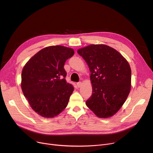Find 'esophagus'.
<instances>
[{"mask_svg": "<svg viewBox=\"0 0 153 153\" xmlns=\"http://www.w3.org/2000/svg\"><path fill=\"white\" fill-rule=\"evenodd\" d=\"M82 83L81 82H79L77 83V85L78 87H81L82 86Z\"/></svg>", "mask_w": 153, "mask_h": 153, "instance_id": "34e87169", "label": "esophagus"}]
</instances>
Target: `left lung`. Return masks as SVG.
I'll return each instance as SVG.
<instances>
[{"label":"left lung","instance_id":"obj_1","mask_svg":"<svg viewBox=\"0 0 153 153\" xmlns=\"http://www.w3.org/2000/svg\"><path fill=\"white\" fill-rule=\"evenodd\" d=\"M89 66L92 94L86 105L99 118L115 115L125 102L131 89L130 64L114 48L91 45L77 50Z\"/></svg>","mask_w":153,"mask_h":153}]
</instances>
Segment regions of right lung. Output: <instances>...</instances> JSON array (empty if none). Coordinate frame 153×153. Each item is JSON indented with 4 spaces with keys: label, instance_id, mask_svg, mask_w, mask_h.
<instances>
[{
    "label": "right lung",
    "instance_id": "obj_1",
    "mask_svg": "<svg viewBox=\"0 0 153 153\" xmlns=\"http://www.w3.org/2000/svg\"><path fill=\"white\" fill-rule=\"evenodd\" d=\"M73 49L46 47L28 60L22 72L21 87L30 107L45 118L58 115L67 107L74 87L66 81L64 63Z\"/></svg>",
    "mask_w": 153,
    "mask_h": 153
}]
</instances>
